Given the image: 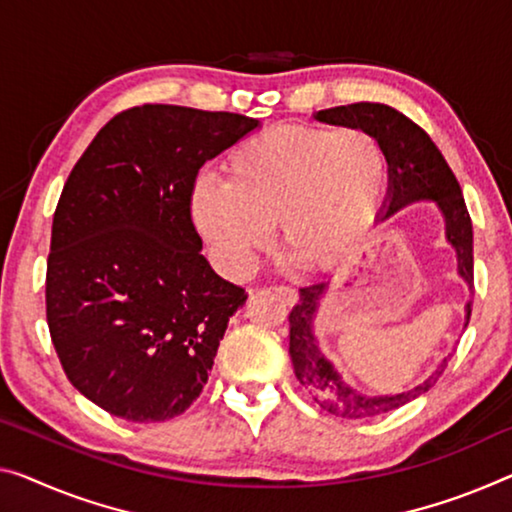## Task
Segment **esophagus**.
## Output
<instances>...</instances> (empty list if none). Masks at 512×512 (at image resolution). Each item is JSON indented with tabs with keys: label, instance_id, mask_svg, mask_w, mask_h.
Segmentation results:
<instances>
[{
	"label": "esophagus",
	"instance_id": "obj_1",
	"mask_svg": "<svg viewBox=\"0 0 512 512\" xmlns=\"http://www.w3.org/2000/svg\"><path fill=\"white\" fill-rule=\"evenodd\" d=\"M270 290H274L283 302L288 304H295L297 302V290L290 288V286H270Z\"/></svg>",
	"mask_w": 512,
	"mask_h": 512
}]
</instances>
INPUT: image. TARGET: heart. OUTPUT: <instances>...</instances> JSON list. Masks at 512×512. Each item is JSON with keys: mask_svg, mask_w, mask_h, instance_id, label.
<instances>
[{"mask_svg": "<svg viewBox=\"0 0 512 512\" xmlns=\"http://www.w3.org/2000/svg\"><path fill=\"white\" fill-rule=\"evenodd\" d=\"M224 171L226 183L196 180L192 219L229 274L249 270L277 222L297 261L332 265L364 238L387 190V153L364 128L279 125L240 141Z\"/></svg>", "mask_w": 512, "mask_h": 512, "instance_id": "b5f03b06", "label": "heart"}]
</instances>
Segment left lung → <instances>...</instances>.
<instances>
[{"label": "left lung", "instance_id": "obj_1", "mask_svg": "<svg viewBox=\"0 0 512 512\" xmlns=\"http://www.w3.org/2000/svg\"><path fill=\"white\" fill-rule=\"evenodd\" d=\"M316 119L322 123L345 125V128H364L380 139L389 162V196L387 217L407 203L432 199L444 212L446 238L458 251L460 277L474 288V231L471 217L462 196L458 178L453 176L444 155L432 144L428 132L419 128L403 112L382 102H352L332 109H320ZM327 283H311L300 288V302L290 311V359L297 380L311 393L322 410L343 419H368L384 412H393L426 393L442 377L448 359L435 368L428 380L396 396H364L345 384L334 366L320 355L313 338V318L318 311V300L325 293ZM471 300L467 304V325L471 318Z\"/></svg>", "mask_w": 512, "mask_h": 512}]
</instances>
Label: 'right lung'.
Masks as SVG:
<instances>
[{
  "instance_id": "obj_1",
  "label": "right lung",
  "mask_w": 512,
  "mask_h": 512,
  "mask_svg": "<svg viewBox=\"0 0 512 512\" xmlns=\"http://www.w3.org/2000/svg\"><path fill=\"white\" fill-rule=\"evenodd\" d=\"M256 125L231 112L130 107L70 171L52 219L47 327L70 384L119 419L183 414L247 300L201 254L192 190L206 160Z\"/></svg>"
}]
</instances>
